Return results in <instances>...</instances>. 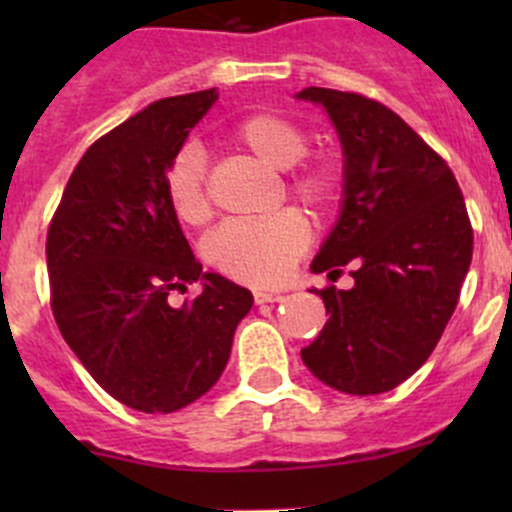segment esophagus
<instances>
[{
    "label": "esophagus",
    "instance_id": "esophagus-1",
    "mask_svg": "<svg viewBox=\"0 0 512 512\" xmlns=\"http://www.w3.org/2000/svg\"><path fill=\"white\" fill-rule=\"evenodd\" d=\"M285 302V297L277 292H262V289H257L255 292V304H280Z\"/></svg>",
    "mask_w": 512,
    "mask_h": 512
}]
</instances>
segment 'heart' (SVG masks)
Returning a JSON list of instances; mask_svg holds the SVG:
<instances>
[{
  "instance_id": "1",
  "label": "heart",
  "mask_w": 512,
  "mask_h": 512,
  "mask_svg": "<svg viewBox=\"0 0 512 512\" xmlns=\"http://www.w3.org/2000/svg\"><path fill=\"white\" fill-rule=\"evenodd\" d=\"M230 141L260 163L287 170V193L317 213H327L344 195V168L329 153H307V136L277 113H250L230 128ZM165 198L175 218L200 225L210 218L208 168L203 153L183 146L165 168ZM309 227L292 210L265 220L225 223L205 240V257L225 277L245 285H280L307 252Z\"/></svg>"
}]
</instances>
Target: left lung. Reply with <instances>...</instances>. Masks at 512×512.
Returning <instances> with one entry per match:
<instances>
[{"instance_id": "1", "label": "left lung", "mask_w": 512, "mask_h": 512, "mask_svg": "<svg viewBox=\"0 0 512 512\" xmlns=\"http://www.w3.org/2000/svg\"><path fill=\"white\" fill-rule=\"evenodd\" d=\"M297 98L327 108L344 148L342 215L312 272L337 282L354 267L352 289L314 292L329 319L302 361L344 394H384L421 369L456 309L473 257L466 200L446 160L384 103L319 86Z\"/></svg>"}]
</instances>
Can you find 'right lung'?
<instances>
[{
    "mask_svg": "<svg viewBox=\"0 0 512 512\" xmlns=\"http://www.w3.org/2000/svg\"><path fill=\"white\" fill-rule=\"evenodd\" d=\"M215 89L160 98L91 143L46 232L51 312L61 337L121 404L170 414L223 374L250 289L205 272L165 198L170 158ZM204 280L173 308L169 294Z\"/></svg>",
    "mask_w": 512,
    "mask_h": 512,
    "instance_id": "right-lung-1",
    "label": "right lung"
}]
</instances>
